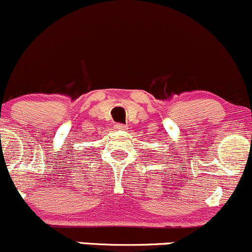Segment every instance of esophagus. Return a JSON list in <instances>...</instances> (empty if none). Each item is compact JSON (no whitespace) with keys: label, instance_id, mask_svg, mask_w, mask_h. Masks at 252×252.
<instances>
[{"label":"esophagus","instance_id":"esophagus-1","mask_svg":"<svg viewBox=\"0 0 252 252\" xmlns=\"http://www.w3.org/2000/svg\"><path fill=\"white\" fill-rule=\"evenodd\" d=\"M113 128H115L116 130H126V129H128V126H124V124L117 123V124H115V126H113Z\"/></svg>","mask_w":252,"mask_h":252}]
</instances>
